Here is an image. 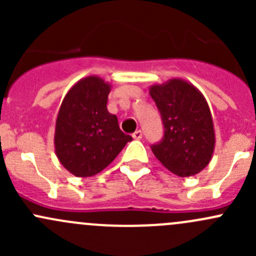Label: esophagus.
<instances>
[{
  "instance_id": "34e87169",
  "label": "esophagus",
  "mask_w": 256,
  "mask_h": 256,
  "mask_svg": "<svg viewBox=\"0 0 256 256\" xmlns=\"http://www.w3.org/2000/svg\"><path fill=\"white\" fill-rule=\"evenodd\" d=\"M132 138H135V140H141V138H142V131L136 130L135 132L132 134Z\"/></svg>"
}]
</instances>
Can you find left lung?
I'll return each instance as SVG.
<instances>
[{
    "instance_id": "left-lung-1",
    "label": "left lung",
    "mask_w": 256,
    "mask_h": 256,
    "mask_svg": "<svg viewBox=\"0 0 256 256\" xmlns=\"http://www.w3.org/2000/svg\"><path fill=\"white\" fill-rule=\"evenodd\" d=\"M164 135L152 152L172 174L190 177L200 174L210 162L216 146L213 118L202 92L180 78L150 86Z\"/></svg>"
}]
</instances>
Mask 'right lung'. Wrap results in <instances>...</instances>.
Segmentation results:
<instances>
[{
	"label": "right lung",
	"instance_id": "1",
	"mask_svg": "<svg viewBox=\"0 0 256 256\" xmlns=\"http://www.w3.org/2000/svg\"><path fill=\"white\" fill-rule=\"evenodd\" d=\"M112 84L96 76L78 80L64 96L54 132L59 162L76 177H92L106 168L128 141L118 118L108 112Z\"/></svg>",
	"mask_w": 256,
	"mask_h": 256
}]
</instances>
